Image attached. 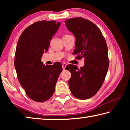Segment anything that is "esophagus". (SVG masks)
I'll return each mask as SVG.
<instances>
[{"instance_id": "1", "label": "esophagus", "mask_w": 130, "mask_h": 130, "mask_svg": "<svg viewBox=\"0 0 130 130\" xmlns=\"http://www.w3.org/2000/svg\"><path fill=\"white\" fill-rule=\"evenodd\" d=\"M62 66L63 69H65V68H66V67H67V64H66L65 62H63L62 63Z\"/></svg>"}]
</instances>
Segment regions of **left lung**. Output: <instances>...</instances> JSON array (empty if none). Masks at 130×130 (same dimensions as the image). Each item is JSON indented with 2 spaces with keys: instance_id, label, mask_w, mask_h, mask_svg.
I'll return each instance as SVG.
<instances>
[{
  "instance_id": "1",
  "label": "left lung",
  "mask_w": 130,
  "mask_h": 130,
  "mask_svg": "<svg viewBox=\"0 0 130 130\" xmlns=\"http://www.w3.org/2000/svg\"><path fill=\"white\" fill-rule=\"evenodd\" d=\"M66 26L76 38L73 54L85 58L84 65L78 69L68 65L71 73L69 87L73 95L81 100L95 95L104 83L109 67L108 48L100 30L93 23L83 18L68 19Z\"/></svg>"
}]
</instances>
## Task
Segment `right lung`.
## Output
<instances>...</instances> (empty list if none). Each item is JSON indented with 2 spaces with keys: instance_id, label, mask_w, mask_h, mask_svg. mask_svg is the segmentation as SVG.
I'll return each instance as SVG.
<instances>
[{
  "instance_id": "add662e5",
  "label": "right lung",
  "mask_w": 130,
  "mask_h": 130,
  "mask_svg": "<svg viewBox=\"0 0 130 130\" xmlns=\"http://www.w3.org/2000/svg\"><path fill=\"white\" fill-rule=\"evenodd\" d=\"M60 25L55 21L37 22L23 31L17 43L14 66L18 78L26 94L36 102L51 98L62 70L60 62L49 65L41 61Z\"/></svg>"
}]
</instances>
